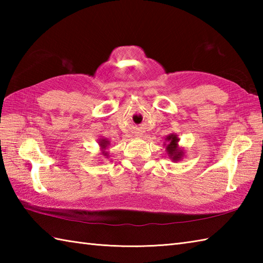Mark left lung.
<instances>
[{
  "mask_svg": "<svg viewBox=\"0 0 263 263\" xmlns=\"http://www.w3.org/2000/svg\"><path fill=\"white\" fill-rule=\"evenodd\" d=\"M165 141L166 142H164V146L166 147V153L170 159H172V161L177 163V161H180L184 156H185L184 150L178 147V141H180V139H178L177 135H175V133H171V135L167 136L165 138Z\"/></svg>",
  "mask_w": 263,
  "mask_h": 263,
  "instance_id": "1",
  "label": "left lung"
}]
</instances>
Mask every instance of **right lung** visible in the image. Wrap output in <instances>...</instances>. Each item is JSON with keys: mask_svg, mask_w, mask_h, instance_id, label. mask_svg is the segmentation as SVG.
<instances>
[{"mask_svg": "<svg viewBox=\"0 0 263 263\" xmlns=\"http://www.w3.org/2000/svg\"><path fill=\"white\" fill-rule=\"evenodd\" d=\"M98 144H99V148H100V154H102L103 156H105L106 158H107L108 157L107 149L109 147L110 141L108 140V139H106V138H100L99 140H98Z\"/></svg>", "mask_w": 263, "mask_h": 263, "instance_id": "right-lung-1", "label": "right lung"}]
</instances>
